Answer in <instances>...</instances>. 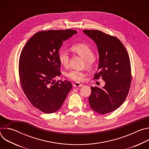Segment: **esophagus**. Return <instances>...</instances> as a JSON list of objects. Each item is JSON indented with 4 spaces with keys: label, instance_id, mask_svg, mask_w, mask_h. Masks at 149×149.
Returning a JSON list of instances; mask_svg holds the SVG:
<instances>
[{
    "label": "esophagus",
    "instance_id": "34e87169",
    "mask_svg": "<svg viewBox=\"0 0 149 149\" xmlns=\"http://www.w3.org/2000/svg\"><path fill=\"white\" fill-rule=\"evenodd\" d=\"M82 86H83L82 84H79L78 82H75L74 84V87H81Z\"/></svg>",
    "mask_w": 149,
    "mask_h": 149
}]
</instances>
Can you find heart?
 <instances>
[{
    "label": "heart",
    "instance_id": "b5f03b06",
    "mask_svg": "<svg viewBox=\"0 0 149 149\" xmlns=\"http://www.w3.org/2000/svg\"><path fill=\"white\" fill-rule=\"evenodd\" d=\"M72 49L85 59V62L87 67H92L95 65L96 58L94 56L93 48L89 45L85 43H78L74 44L72 47ZM70 56L69 51L67 49L62 48L60 49L58 54V58L61 64L67 67L69 65ZM65 75L69 79L77 82H80L84 81L86 74L82 71L71 70L67 72Z\"/></svg>",
    "mask_w": 149,
    "mask_h": 149
}]
</instances>
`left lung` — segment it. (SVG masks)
<instances>
[{
	"mask_svg": "<svg viewBox=\"0 0 149 149\" xmlns=\"http://www.w3.org/2000/svg\"><path fill=\"white\" fill-rule=\"evenodd\" d=\"M97 44L99 65L94 79L105 82L103 88L91 87L90 107L101 114L112 112L124 102L129 94L132 70L129 56L122 42L116 36L98 30H84Z\"/></svg>",
	"mask_w": 149,
	"mask_h": 149,
	"instance_id": "8db88e82",
	"label": "left lung"
}]
</instances>
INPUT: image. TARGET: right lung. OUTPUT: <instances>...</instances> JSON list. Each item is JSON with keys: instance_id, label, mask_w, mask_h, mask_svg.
<instances>
[{"instance_id": "add662e5", "label": "right lung", "mask_w": 149, "mask_h": 149, "mask_svg": "<svg viewBox=\"0 0 149 149\" xmlns=\"http://www.w3.org/2000/svg\"><path fill=\"white\" fill-rule=\"evenodd\" d=\"M75 33L72 29L38 32L20 53V86L33 107L44 113L58 110L72 88L70 81L53 79L61 74L58 52L62 42Z\"/></svg>"}]
</instances>
